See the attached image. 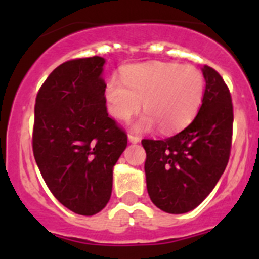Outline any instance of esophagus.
<instances>
[{"label":"esophagus","instance_id":"34e87169","mask_svg":"<svg viewBox=\"0 0 259 259\" xmlns=\"http://www.w3.org/2000/svg\"><path fill=\"white\" fill-rule=\"evenodd\" d=\"M128 141H130V143H132V144H137L139 143V141H140V137L139 136H136V135H128Z\"/></svg>","mask_w":259,"mask_h":259}]
</instances>
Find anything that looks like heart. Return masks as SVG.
Wrapping results in <instances>:
<instances>
[{"instance_id":"b5f03b06","label":"heart","mask_w":259,"mask_h":259,"mask_svg":"<svg viewBox=\"0 0 259 259\" xmlns=\"http://www.w3.org/2000/svg\"><path fill=\"white\" fill-rule=\"evenodd\" d=\"M122 79L111 77L105 85L109 113L118 120H127L141 109L146 113L132 128L175 132L191 122L202 101L203 77L197 68L171 62L139 63L123 68Z\"/></svg>"}]
</instances>
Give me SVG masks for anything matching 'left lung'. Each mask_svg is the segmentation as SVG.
<instances>
[{"instance_id": "8db88e82", "label": "left lung", "mask_w": 259, "mask_h": 259, "mask_svg": "<svg viewBox=\"0 0 259 259\" xmlns=\"http://www.w3.org/2000/svg\"><path fill=\"white\" fill-rule=\"evenodd\" d=\"M205 92L196 118L164 140H143L148 193L155 206L184 214L202 202L226 170L232 139V102L221 75L203 66Z\"/></svg>"}]
</instances>
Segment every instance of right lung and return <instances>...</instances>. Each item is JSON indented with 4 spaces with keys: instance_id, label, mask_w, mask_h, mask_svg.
I'll return each instance as SVG.
<instances>
[{
    "instance_id": "right-lung-1",
    "label": "right lung",
    "mask_w": 259,
    "mask_h": 259,
    "mask_svg": "<svg viewBox=\"0 0 259 259\" xmlns=\"http://www.w3.org/2000/svg\"><path fill=\"white\" fill-rule=\"evenodd\" d=\"M105 62L91 57L62 63L36 97V163L54 197L80 215L106 206L114 166L127 146V135L107 114Z\"/></svg>"
}]
</instances>
